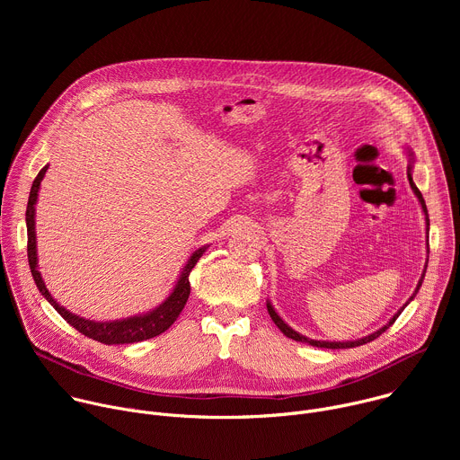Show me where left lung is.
Here are the masks:
<instances>
[{
	"mask_svg": "<svg viewBox=\"0 0 460 460\" xmlns=\"http://www.w3.org/2000/svg\"><path fill=\"white\" fill-rule=\"evenodd\" d=\"M408 180H410V185H411V189H413V192L417 194V199H419V202H420V206H422V209H424V215H426V224L429 226V218H428V209H426V202H424V199H422V194H420V190L417 189V185L413 183V178H411V174H410V171H408ZM429 231V229H428ZM424 277V275H422ZM422 286V279H420V282H419V286H417V289H415V293H413V296L417 295V291H419V288ZM413 296L410 298V300H413ZM406 307V305H404ZM402 307V309H404ZM402 309L393 316L382 330H378V332H375L373 335H369V337H366V339H360V341H355V342H323V341H313V339H307V337H304V335H300V333H296V332H293L291 327L277 314V311L273 309V305L268 302V311H270V314H271V318H273V322L279 325V330L286 335V337H289V339H293V341H296V342H307L309 346H314V348H327V349H344V348H357V346H362V344H367V342H371V341H375L376 337H380L385 330H389V325L395 322L397 318H399V314L402 313Z\"/></svg>",
	"mask_w": 460,
	"mask_h": 460,
	"instance_id": "8db88e82",
	"label": "left lung"
}]
</instances>
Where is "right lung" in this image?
<instances>
[{
  "mask_svg": "<svg viewBox=\"0 0 460 460\" xmlns=\"http://www.w3.org/2000/svg\"><path fill=\"white\" fill-rule=\"evenodd\" d=\"M47 167H43L38 176L34 178V183L31 187V196H29V204H27V254H29V266H31V273H32V279L40 289V293L50 302V305L67 320L75 330H78L82 335L93 339V341H98L102 344H107V346H112V344H133V342H142V341H147V339H153L160 333H164L165 330H169V327L172 325V322L178 318V314L181 313L187 298H189V293H190V284H189V275L194 268L196 261H199V258L204 254V249H199L196 251L189 261L187 266L174 288V291L169 295V298L158 305L155 311L147 313V314H142V316H133V318H127V320H116V322H93V320H85V318H80L73 313H69L67 309H63L52 296L50 293L47 291L40 273H38V258H36V234H34V206H36V199H38V189H40V181L43 180V174H45Z\"/></svg>",
  "mask_w": 460,
  "mask_h": 460,
  "instance_id": "1",
  "label": "right lung"
}]
</instances>
